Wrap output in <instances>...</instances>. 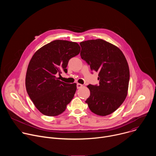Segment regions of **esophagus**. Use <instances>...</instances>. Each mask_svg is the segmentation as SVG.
<instances>
[{
    "label": "esophagus",
    "mask_w": 156,
    "mask_h": 156,
    "mask_svg": "<svg viewBox=\"0 0 156 156\" xmlns=\"http://www.w3.org/2000/svg\"><path fill=\"white\" fill-rule=\"evenodd\" d=\"M76 86H77V88H78V89H80V88L82 87L83 86V85L81 84H80V83H77Z\"/></svg>",
    "instance_id": "1"
}]
</instances>
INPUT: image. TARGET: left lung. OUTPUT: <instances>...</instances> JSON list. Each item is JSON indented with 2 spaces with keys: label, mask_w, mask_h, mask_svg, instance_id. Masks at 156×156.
<instances>
[{
  "label": "left lung",
  "mask_w": 156,
  "mask_h": 156,
  "mask_svg": "<svg viewBox=\"0 0 156 156\" xmlns=\"http://www.w3.org/2000/svg\"><path fill=\"white\" fill-rule=\"evenodd\" d=\"M80 55L98 72L99 84H89L90 96L86 102L91 112L100 116L113 113L124 102L129 80V70L121 50L114 44L98 39L80 43Z\"/></svg>",
  "instance_id": "left-lung-1"
}]
</instances>
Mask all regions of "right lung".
<instances>
[{"instance_id":"add662e5","label":"right lung","mask_w":156,"mask_h":156,"mask_svg":"<svg viewBox=\"0 0 156 156\" xmlns=\"http://www.w3.org/2000/svg\"><path fill=\"white\" fill-rule=\"evenodd\" d=\"M81 48L75 42L55 40L38 49L33 55L27 71V91L42 114L57 116L63 112L73 98L76 84L59 80L61 71L67 72L69 60L78 55Z\"/></svg>"}]
</instances>
